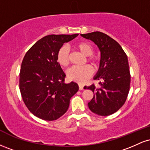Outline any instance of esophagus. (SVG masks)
<instances>
[{"instance_id":"34e87169","label":"esophagus","mask_w":150,"mask_h":150,"mask_svg":"<svg viewBox=\"0 0 150 150\" xmlns=\"http://www.w3.org/2000/svg\"><path fill=\"white\" fill-rule=\"evenodd\" d=\"M83 88H84V86L81 85V84H79V89H80V90H82Z\"/></svg>"}]
</instances>
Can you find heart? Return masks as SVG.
Wrapping results in <instances>:
<instances>
[{
	"mask_svg": "<svg viewBox=\"0 0 150 150\" xmlns=\"http://www.w3.org/2000/svg\"><path fill=\"white\" fill-rule=\"evenodd\" d=\"M75 48L80 51L85 56H87V61L89 62L94 68H97L99 63V58L97 55L92 54L94 53L93 46L87 42H80L75 44ZM70 60V51L66 46H63L60 48L57 53V61L60 65L66 67L69 65ZM93 69L89 65L78 67L74 66L67 71V76L72 81L84 83L92 76Z\"/></svg>",
	"mask_w": 150,
	"mask_h": 150,
	"instance_id": "1",
	"label": "heart"
}]
</instances>
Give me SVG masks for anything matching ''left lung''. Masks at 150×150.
<instances>
[{
    "label": "left lung",
    "instance_id": "1",
    "mask_svg": "<svg viewBox=\"0 0 150 150\" xmlns=\"http://www.w3.org/2000/svg\"><path fill=\"white\" fill-rule=\"evenodd\" d=\"M81 36L93 41L101 51L100 67L94 80L103 82H99V87L94 84L87 87L94 93L88 106L96 114L109 116L120 109L128 97L131 77L128 57L120 44L103 32Z\"/></svg>",
    "mask_w": 150,
    "mask_h": 150
}]
</instances>
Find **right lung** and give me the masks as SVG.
Wrapping results in <instances>:
<instances>
[{
    "instance_id": "obj_1",
    "label": "right lung",
    "mask_w": 150,
    "mask_h": 150,
    "mask_svg": "<svg viewBox=\"0 0 150 150\" xmlns=\"http://www.w3.org/2000/svg\"><path fill=\"white\" fill-rule=\"evenodd\" d=\"M78 34H51L37 41L26 53L20 72V90L29 111L44 120L59 118L68 111L70 99L79 87L65 83V74L57 53Z\"/></svg>"
}]
</instances>
